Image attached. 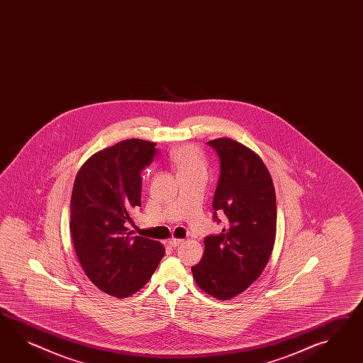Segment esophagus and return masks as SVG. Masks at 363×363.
Returning a JSON list of instances; mask_svg holds the SVG:
<instances>
[{"label":"esophagus","instance_id":"obj_1","mask_svg":"<svg viewBox=\"0 0 363 363\" xmlns=\"http://www.w3.org/2000/svg\"><path fill=\"white\" fill-rule=\"evenodd\" d=\"M184 242V240L182 239H174V238H172V239L169 240V245L172 247H177L179 244H182Z\"/></svg>","mask_w":363,"mask_h":363}]
</instances>
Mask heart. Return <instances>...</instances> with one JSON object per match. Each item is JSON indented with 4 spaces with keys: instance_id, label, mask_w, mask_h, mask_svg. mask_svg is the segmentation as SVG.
<instances>
[{
    "instance_id": "1",
    "label": "heart",
    "mask_w": 363,
    "mask_h": 363,
    "mask_svg": "<svg viewBox=\"0 0 363 363\" xmlns=\"http://www.w3.org/2000/svg\"><path fill=\"white\" fill-rule=\"evenodd\" d=\"M170 161L177 170L178 177L195 174V173H206L207 164L201 150L194 145H181L170 153Z\"/></svg>"
}]
</instances>
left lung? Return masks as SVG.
<instances>
[{
	"instance_id": "8db88e82",
	"label": "left lung",
	"mask_w": 363,
	"mask_h": 363,
	"mask_svg": "<svg viewBox=\"0 0 363 363\" xmlns=\"http://www.w3.org/2000/svg\"><path fill=\"white\" fill-rule=\"evenodd\" d=\"M220 160L213 219L227 216L220 235L204 239L201 262L191 267L201 290L219 301L245 291L264 272L274 247L277 202L273 179L256 152L230 138L208 142Z\"/></svg>"
}]
</instances>
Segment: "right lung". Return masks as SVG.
<instances>
[{"label": "right lung", "instance_id": "right-lung-1", "mask_svg": "<svg viewBox=\"0 0 363 363\" xmlns=\"http://www.w3.org/2000/svg\"><path fill=\"white\" fill-rule=\"evenodd\" d=\"M156 143L127 139L99 150L81 167L71 198L72 240L81 267L116 298L142 290L165 255L156 240L133 236L131 213L142 206V173Z\"/></svg>", "mask_w": 363, "mask_h": 363}]
</instances>
